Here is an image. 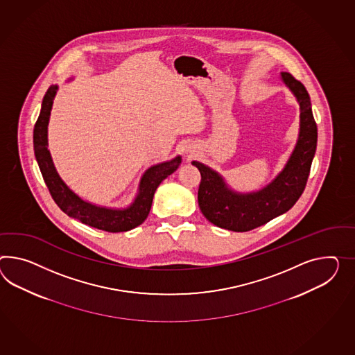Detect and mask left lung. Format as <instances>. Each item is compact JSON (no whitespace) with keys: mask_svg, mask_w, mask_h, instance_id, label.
Masks as SVG:
<instances>
[{"mask_svg":"<svg viewBox=\"0 0 355 355\" xmlns=\"http://www.w3.org/2000/svg\"><path fill=\"white\" fill-rule=\"evenodd\" d=\"M281 80L299 103L300 128L288 161L272 182L259 191L241 193L232 189L214 168L198 161L191 162L202 176L198 189L200 211L216 227L233 232L261 227L291 209L305 189L317 148V123L305 86L290 73H281Z\"/></svg>","mask_w":355,"mask_h":355,"instance_id":"obj_1","label":"left lung"}]
</instances>
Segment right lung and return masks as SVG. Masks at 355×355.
<instances>
[{"mask_svg":"<svg viewBox=\"0 0 355 355\" xmlns=\"http://www.w3.org/2000/svg\"><path fill=\"white\" fill-rule=\"evenodd\" d=\"M72 80L73 77L69 78L68 82ZM58 90V85H51L46 92L41 105V112L33 130V148L37 164L55 203L68 216L77 218L89 227H96L110 233L128 232L139 227L140 224L144 223L150 211L158 185L164 182L167 176H170L179 168L182 164V155H176L170 161L153 164L149 168H146V173H143L139 182L135 198L131 202V205L125 209L105 207L83 200L60 178V175L56 171L50 150L47 149V128Z\"/></svg>","mask_w":355,"mask_h":355,"instance_id":"right-lung-1","label":"right lung"}]
</instances>
